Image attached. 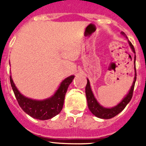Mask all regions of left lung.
<instances>
[{
    "label": "left lung",
    "mask_w": 146,
    "mask_h": 146,
    "mask_svg": "<svg viewBox=\"0 0 146 146\" xmlns=\"http://www.w3.org/2000/svg\"><path fill=\"white\" fill-rule=\"evenodd\" d=\"M123 35L124 33H122ZM129 44L130 48H132L133 51L135 54V49H134L133 45L130 42H129ZM134 60H136V55H135V58ZM136 70V68H135ZM136 80V72L135 73V78H134L133 83L131 89L129 90V92L127 94V96L123 99V101L120 102V104H118L117 106L112 108H105L101 106L96 99L94 97V95L92 93V92L91 90V87H90V84H89V80H87V84L86 86V96L87 98V102H88V107L89 109L90 110L92 113H93L94 115L96 116L97 117L102 118V119H111V118L115 117L116 115H117L118 113H120L121 111L125 108V107L127 106V104L130 102L132 97H133V89L134 86H135V82Z\"/></svg>",
    "instance_id": "8db88e82"
}]
</instances>
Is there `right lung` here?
Here are the masks:
<instances>
[{
  "mask_svg": "<svg viewBox=\"0 0 146 146\" xmlns=\"http://www.w3.org/2000/svg\"><path fill=\"white\" fill-rule=\"evenodd\" d=\"M74 76H70L65 79L61 82L59 89H57L54 95L48 99L35 101L24 97L19 93L17 87L15 86L12 78L10 76L11 87L20 108L32 117L42 120H48L54 117L61 111L64 105L65 95L69 85L72 82Z\"/></svg>",
  "mask_w": 146,
  "mask_h": 146,
  "instance_id": "right-lung-1",
  "label": "right lung"
}]
</instances>
